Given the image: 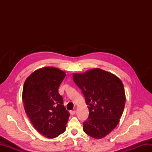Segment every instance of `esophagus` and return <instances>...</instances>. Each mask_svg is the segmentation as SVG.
<instances>
[{
  "instance_id": "obj_1",
  "label": "esophagus",
  "mask_w": 152,
  "mask_h": 152,
  "mask_svg": "<svg viewBox=\"0 0 152 152\" xmlns=\"http://www.w3.org/2000/svg\"><path fill=\"white\" fill-rule=\"evenodd\" d=\"M70 112L71 115H74L76 114V110H71Z\"/></svg>"
}]
</instances>
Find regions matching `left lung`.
<instances>
[{
  "label": "left lung",
  "instance_id": "8db88e82",
  "mask_svg": "<svg viewBox=\"0 0 152 152\" xmlns=\"http://www.w3.org/2000/svg\"><path fill=\"white\" fill-rule=\"evenodd\" d=\"M73 80L88 105L89 114L83 124V131L96 139L106 137L117 126L124 112V84L114 74L100 69L74 74Z\"/></svg>",
  "mask_w": 152,
  "mask_h": 152
}]
</instances>
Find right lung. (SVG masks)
<instances>
[{
	"mask_svg": "<svg viewBox=\"0 0 152 152\" xmlns=\"http://www.w3.org/2000/svg\"><path fill=\"white\" fill-rule=\"evenodd\" d=\"M65 76L57 68L44 67L35 70L24 83L22 99L25 112L45 137L56 138L66 129L70 114L58 91Z\"/></svg>",
	"mask_w": 152,
	"mask_h": 152,
	"instance_id": "right-lung-1",
	"label": "right lung"
}]
</instances>
